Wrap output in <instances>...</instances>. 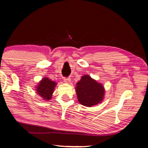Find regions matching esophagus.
I'll list each match as a JSON object with an SVG mask.
<instances>
[{
    "label": "esophagus",
    "mask_w": 148,
    "mask_h": 148,
    "mask_svg": "<svg viewBox=\"0 0 148 148\" xmlns=\"http://www.w3.org/2000/svg\"><path fill=\"white\" fill-rule=\"evenodd\" d=\"M64 83L69 84V83H70V82H71V79H70V78H64Z\"/></svg>",
    "instance_id": "obj_1"
}]
</instances>
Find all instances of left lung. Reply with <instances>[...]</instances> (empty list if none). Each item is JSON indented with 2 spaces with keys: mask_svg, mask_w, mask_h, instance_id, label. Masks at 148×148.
Returning a JSON list of instances; mask_svg holds the SVG:
<instances>
[{
  "mask_svg": "<svg viewBox=\"0 0 148 148\" xmlns=\"http://www.w3.org/2000/svg\"><path fill=\"white\" fill-rule=\"evenodd\" d=\"M76 93L79 103L84 106L93 107L104 99L105 88L89 75L82 76L76 86Z\"/></svg>",
  "mask_w": 148,
  "mask_h": 148,
  "instance_id": "left-lung-1",
  "label": "left lung"
}]
</instances>
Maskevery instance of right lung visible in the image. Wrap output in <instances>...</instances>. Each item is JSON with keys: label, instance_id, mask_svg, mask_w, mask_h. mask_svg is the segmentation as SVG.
I'll return each instance as SVG.
<instances>
[{"label": "right lung", "instance_id": "1", "mask_svg": "<svg viewBox=\"0 0 148 148\" xmlns=\"http://www.w3.org/2000/svg\"><path fill=\"white\" fill-rule=\"evenodd\" d=\"M57 84L55 82L51 80L47 77H45L36 86V91L43 100H50L52 98L54 90Z\"/></svg>", "mask_w": 148, "mask_h": 148}]
</instances>
